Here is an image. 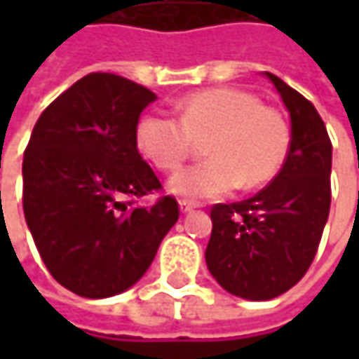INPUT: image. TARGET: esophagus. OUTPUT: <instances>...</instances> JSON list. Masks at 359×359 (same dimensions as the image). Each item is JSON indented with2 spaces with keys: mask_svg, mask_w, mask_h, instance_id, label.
<instances>
[{
  "mask_svg": "<svg viewBox=\"0 0 359 359\" xmlns=\"http://www.w3.org/2000/svg\"><path fill=\"white\" fill-rule=\"evenodd\" d=\"M196 208H198V203H196V201L180 200V210H182L184 214H189V212H194Z\"/></svg>",
  "mask_w": 359,
  "mask_h": 359,
  "instance_id": "esophagus-1",
  "label": "esophagus"
}]
</instances>
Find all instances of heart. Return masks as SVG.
<instances>
[{
    "mask_svg": "<svg viewBox=\"0 0 359 359\" xmlns=\"http://www.w3.org/2000/svg\"><path fill=\"white\" fill-rule=\"evenodd\" d=\"M198 142L210 158L173 175L170 189L203 200L271 182L290 154L292 130L282 111L236 88L196 91L180 105V119L149 111L135 126L140 154L159 172L180 170Z\"/></svg>",
    "mask_w": 359,
    "mask_h": 359,
    "instance_id": "obj_1",
    "label": "heart"
}]
</instances>
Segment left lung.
<instances>
[{
    "instance_id": "1",
    "label": "left lung",
    "mask_w": 359,
    "mask_h": 359,
    "mask_svg": "<svg viewBox=\"0 0 359 359\" xmlns=\"http://www.w3.org/2000/svg\"><path fill=\"white\" fill-rule=\"evenodd\" d=\"M292 118L280 173L254 198L212 208L208 268L226 292L264 302L294 287L311 266L332 201V142L310 100L268 74Z\"/></svg>"
}]
</instances>
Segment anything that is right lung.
<instances>
[{"label":"right lung","mask_w":359,"mask_h":359,"mask_svg":"<svg viewBox=\"0 0 359 359\" xmlns=\"http://www.w3.org/2000/svg\"><path fill=\"white\" fill-rule=\"evenodd\" d=\"M156 93L116 74L81 77L43 109L23 154V214L55 282L81 297L126 292L180 217L135 144Z\"/></svg>","instance_id":"1"}]
</instances>
